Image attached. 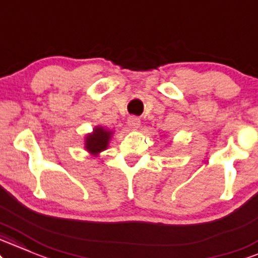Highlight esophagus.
Returning <instances> with one entry per match:
<instances>
[{"label":"esophagus","mask_w":258,"mask_h":258,"mask_svg":"<svg viewBox=\"0 0 258 258\" xmlns=\"http://www.w3.org/2000/svg\"><path fill=\"white\" fill-rule=\"evenodd\" d=\"M128 124H129V126L132 129H138L139 126H140V124H141L140 118H138L135 116H130L128 118Z\"/></svg>","instance_id":"1"}]
</instances>
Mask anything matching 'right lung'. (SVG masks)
<instances>
[{"label": "right lung", "mask_w": 258, "mask_h": 258, "mask_svg": "<svg viewBox=\"0 0 258 258\" xmlns=\"http://www.w3.org/2000/svg\"><path fill=\"white\" fill-rule=\"evenodd\" d=\"M111 132H107L101 126L94 129L93 134L88 135L86 139V148L90 153H99L107 147L111 138Z\"/></svg>", "instance_id": "obj_1"}]
</instances>
